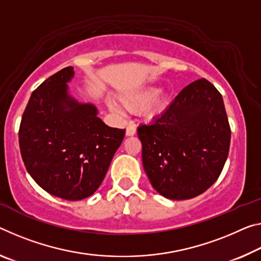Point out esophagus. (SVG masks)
I'll return each mask as SVG.
<instances>
[{"label": "esophagus", "instance_id": "esophagus-1", "mask_svg": "<svg viewBox=\"0 0 261 261\" xmlns=\"http://www.w3.org/2000/svg\"><path fill=\"white\" fill-rule=\"evenodd\" d=\"M125 134H126V136H129V137H130V136H134L136 134L135 125H129V126H127Z\"/></svg>", "mask_w": 261, "mask_h": 261}]
</instances>
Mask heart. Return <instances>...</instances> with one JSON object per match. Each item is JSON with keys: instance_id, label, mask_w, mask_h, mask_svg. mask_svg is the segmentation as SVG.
<instances>
[{"instance_id": "b5f03b06", "label": "heart", "mask_w": 261, "mask_h": 261, "mask_svg": "<svg viewBox=\"0 0 261 261\" xmlns=\"http://www.w3.org/2000/svg\"><path fill=\"white\" fill-rule=\"evenodd\" d=\"M119 101L124 108L127 110L136 111L145 107L144 113L148 118H154L167 109L168 96L163 90H160L155 86H144L130 92H125L119 95ZM108 108L114 113L121 114L122 110L113 101H108Z\"/></svg>"}]
</instances>
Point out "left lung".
Instances as JSON below:
<instances>
[{
    "mask_svg": "<svg viewBox=\"0 0 261 261\" xmlns=\"http://www.w3.org/2000/svg\"><path fill=\"white\" fill-rule=\"evenodd\" d=\"M152 187L188 200L215 184L229 154L231 130L221 93L205 79L192 82L151 124L138 129Z\"/></svg>",
    "mask_w": 261,
    "mask_h": 261,
    "instance_id": "obj_1",
    "label": "left lung"
}]
</instances>
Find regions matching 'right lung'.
Wrapping results in <instances>:
<instances>
[{
	"mask_svg": "<svg viewBox=\"0 0 261 261\" xmlns=\"http://www.w3.org/2000/svg\"><path fill=\"white\" fill-rule=\"evenodd\" d=\"M72 66L46 79L34 93L19 126L27 171L51 195L84 200L96 192L125 135L98 117L93 103L69 93Z\"/></svg>",
	"mask_w": 261,
	"mask_h": 261,
	"instance_id": "add662e5",
	"label": "right lung"
}]
</instances>
